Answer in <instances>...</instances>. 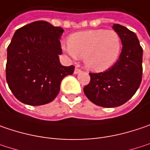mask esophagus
<instances>
[{
    "instance_id": "1",
    "label": "esophagus",
    "mask_w": 150,
    "mask_h": 150,
    "mask_svg": "<svg viewBox=\"0 0 150 150\" xmlns=\"http://www.w3.org/2000/svg\"><path fill=\"white\" fill-rule=\"evenodd\" d=\"M81 72V70L80 69H78V68H75V71H74V73H75V75H78V74H80Z\"/></svg>"
}]
</instances>
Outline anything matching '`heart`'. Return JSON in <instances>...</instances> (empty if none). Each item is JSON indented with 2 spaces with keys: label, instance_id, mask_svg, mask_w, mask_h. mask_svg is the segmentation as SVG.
I'll list each match as a JSON object with an SVG mask.
<instances>
[{
  "label": "heart",
  "instance_id": "1",
  "mask_svg": "<svg viewBox=\"0 0 150 150\" xmlns=\"http://www.w3.org/2000/svg\"><path fill=\"white\" fill-rule=\"evenodd\" d=\"M62 48L72 58L83 57L84 64L89 70L102 72L117 61L121 40L115 30H90L70 35L69 43L63 44Z\"/></svg>",
  "mask_w": 150,
  "mask_h": 150
}]
</instances>
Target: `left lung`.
<instances>
[{"mask_svg": "<svg viewBox=\"0 0 150 150\" xmlns=\"http://www.w3.org/2000/svg\"><path fill=\"white\" fill-rule=\"evenodd\" d=\"M122 50L116 63L101 73H90V83L84 87L87 98L104 108L118 107L127 102L138 89L143 75V48L136 34L115 23Z\"/></svg>", "mask_w": 150, "mask_h": 150, "instance_id": "left-lung-1", "label": "left lung"}]
</instances>
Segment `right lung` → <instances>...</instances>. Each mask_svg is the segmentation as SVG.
<instances>
[{
  "mask_svg": "<svg viewBox=\"0 0 150 150\" xmlns=\"http://www.w3.org/2000/svg\"><path fill=\"white\" fill-rule=\"evenodd\" d=\"M61 27L46 21L30 23L14 33L7 47L6 78L13 95L25 104L38 106L52 102L62 80L75 66L59 61Z\"/></svg>",
  "mask_w": 150,
  "mask_h": 150,
  "instance_id": "obj_1",
  "label": "right lung"
}]
</instances>
